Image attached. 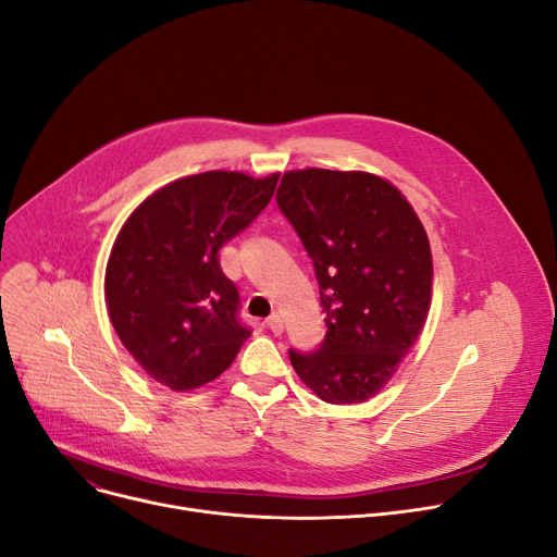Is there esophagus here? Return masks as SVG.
<instances>
[{
  "mask_svg": "<svg viewBox=\"0 0 557 557\" xmlns=\"http://www.w3.org/2000/svg\"><path fill=\"white\" fill-rule=\"evenodd\" d=\"M268 323V327L274 332V334H281L283 332V319L274 312V314H270V319L265 321Z\"/></svg>",
  "mask_w": 557,
  "mask_h": 557,
  "instance_id": "obj_1",
  "label": "esophagus"
}]
</instances>
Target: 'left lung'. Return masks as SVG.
I'll list each match as a JSON object with an SVG mask.
<instances>
[{"label": "left lung", "mask_w": 557, "mask_h": 557, "mask_svg": "<svg viewBox=\"0 0 557 557\" xmlns=\"http://www.w3.org/2000/svg\"><path fill=\"white\" fill-rule=\"evenodd\" d=\"M276 202L314 263L327 325L317 352L289 361L319 399L368 401L423 330L431 240L408 198L368 171H285Z\"/></svg>", "instance_id": "1"}]
</instances>
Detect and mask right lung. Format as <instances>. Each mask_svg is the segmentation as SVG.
<instances>
[{"instance_id":"obj_1","label":"right lung","mask_w":557,"mask_h":557,"mask_svg":"<svg viewBox=\"0 0 557 557\" xmlns=\"http://www.w3.org/2000/svg\"><path fill=\"white\" fill-rule=\"evenodd\" d=\"M281 174L205 171L147 196L109 253L104 298L111 325L136 363L187 393L221 376L249 330L219 249L268 207Z\"/></svg>"}]
</instances>
